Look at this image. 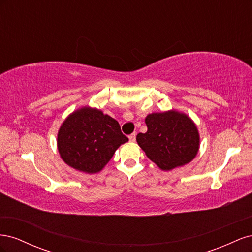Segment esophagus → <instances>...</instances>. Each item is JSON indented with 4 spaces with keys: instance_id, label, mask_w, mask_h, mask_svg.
Returning a JSON list of instances; mask_svg holds the SVG:
<instances>
[{
    "instance_id": "34e87169",
    "label": "esophagus",
    "mask_w": 252,
    "mask_h": 252,
    "mask_svg": "<svg viewBox=\"0 0 252 252\" xmlns=\"http://www.w3.org/2000/svg\"><path fill=\"white\" fill-rule=\"evenodd\" d=\"M135 136H136V134H135V133H131L130 135L128 136V138H129V141H130V142H134V141H135Z\"/></svg>"
}]
</instances>
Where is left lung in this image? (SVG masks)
<instances>
[{
  "label": "left lung",
  "instance_id": "left-lung-1",
  "mask_svg": "<svg viewBox=\"0 0 252 252\" xmlns=\"http://www.w3.org/2000/svg\"><path fill=\"white\" fill-rule=\"evenodd\" d=\"M147 132L136 142L158 168L168 171L191 162L200 148V134L193 121L177 110L150 113L145 119Z\"/></svg>",
  "mask_w": 252,
  "mask_h": 252
}]
</instances>
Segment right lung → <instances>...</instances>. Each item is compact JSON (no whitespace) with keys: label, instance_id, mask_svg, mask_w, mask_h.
Wrapping results in <instances>:
<instances>
[{"label":"right lung","instance_id":"add662e5","mask_svg":"<svg viewBox=\"0 0 252 252\" xmlns=\"http://www.w3.org/2000/svg\"><path fill=\"white\" fill-rule=\"evenodd\" d=\"M128 141L118 121L96 108L83 107L68 116L58 132V150L75 170L96 173Z\"/></svg>","mask_w":252,"mask_h":252}]
</instances>
